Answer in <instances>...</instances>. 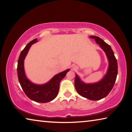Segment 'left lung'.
<instances>
[{
    "label": "left lung",
    "mask_w": 132,
    "mask_h": 132,
    "mask_svg": "<svg viewBox=\"0 0 132 132\" xmlns=\"http://www.w3.org/2000/svg\"><path fill=\"white\" fill-rule=\"evenodd\" d=\"M105 51L109 61V68L104 78L98 82L86 84L75 75V87L81 96L92 101H97L106 96L113 88L118 74V62L111 46L97 36H90Z\"/></svg>",
    "instance_id": "8db88e82"
}]
</instances>
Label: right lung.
Listing matches in <instances>:
<instances>
[{
    "label": "right lung",
    "instance_id": "obj_1",
    "mask_svg": "<svg viewBox=\"0 0 132 132\" xmlns=\"http://www.w3.org/2000/svg\"><path fill=\"white\" fill-rule=\"evenodd\" d=\"M36 42H37V38L28 43L25 48L21 51L17 63V75L21 88L28 98L37 102H48L53 101L57 96L60 81L64 78L70 70L68 69L55 75L48 83L44 85H36L28 80L24 70V60L30 47Z\"/></svg>",
    "mask_w": 132,
    "mask_h": 132
}]
</instances>
